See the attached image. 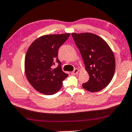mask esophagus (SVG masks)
<instances>
[{
    "label": "esophagus",
    "mask_w": 132,
    "mask_h": 132,
    "mask_svg": "<svg viewBox=\"0 0 132 132\" xmlns=\"http://www.w3.org/2000/svg\"><path fill=\"white\" fill-rule=\"evenodd\" d=\"M78 72H79V69H75L74 71L72 72L71 74H72V75H76V74H77V73H78Z\"/></svg>",
    "instance_id": "obj_1"
}]
</instances>
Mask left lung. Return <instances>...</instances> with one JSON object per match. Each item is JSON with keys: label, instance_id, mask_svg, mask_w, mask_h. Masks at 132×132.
Wrapping results in <instances>:
<instances>
[{"label": "left lung", "instance_id": "obj_1", "mask_svg": "<svg viewBox=\"0 0 132 132\" xmlns=\"http://www.w3.org/2000/svg\"><path fill=\"white\" fill-rule=\"evenodd\" d=\"M83 59L89 80L82 84L91 92L102 90L110 83L115 70V59L108 44L92 33H72Z\"/></svg>", "mask_w": 132, "mask_h": 132}]
</instances>
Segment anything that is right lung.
<instances>
[{"instance_id": "1", "label": "right lung", "mask_w": 132, "mask_h": 132, "mask_svg": "<svg viewBox=\"0 0 132 132\" xmlns=\"http://www.w3.org/2000/svg\"><path fill=\"white\" fill-rule=\"evenodd\" d=\"M69 36V33L45 35L34 40L28 48L24 59L26 78L42 94H56L62 87L63 81L68 77L61 69L58 51ZM55 62L59 66L54 69Z\"/></svg>"}]
</instances>
